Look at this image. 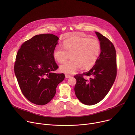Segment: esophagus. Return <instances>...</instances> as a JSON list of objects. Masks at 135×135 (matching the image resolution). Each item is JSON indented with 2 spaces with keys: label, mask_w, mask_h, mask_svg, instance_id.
<instances>
[{
  "label": "esophagus",
  "mask_w": 135,
  "mask_h": 135,
  "mask_svg": "<svg viewBox=\"0 0 135 135\" xmlns=\"http://www.w3.org/2000/svg\"><path fill=\"white\" fill-rule=\"evenodd\" d=\"M70 77H71V75H68V74H65V78L66 79H68V78H70Z\"/></svg>",
  "instance_id": "1"
}]
</instances>
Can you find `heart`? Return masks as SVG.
I'll list each match as a JSON object with an SVG mask.
<instances>
[{
    "instance_id": "obj_1",
    "label": "heart",
    "mask_w": 135,
    "mask_h": 135,
    "mask_svg": "<svg viewBox=\"0 0 135 135\" xmlns=\"http://www.w3.org/2000/svg\"><path fill=\"white\" fill-rule=\"evenodd\" d=\"M63 48L56 46L53 51L55 60L60 64L65 62L70 56L71 59L60 66V70L67 74H73L82 67L92 68L97 62L100 53L101 45L95 38H86L75 35L64 41Z\"/></svg>"
}]
</instances>
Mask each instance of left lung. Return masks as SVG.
I'll return each instance as SVG.
<instances>
[{
    "instance_id": "8db88e82",
    "label": "left lung",
    "mask_w": 135,
    "mask_h": 135,
    "mask_svg": "<svg viewBox=\"0 0 135 135\" xmlns=\"http://www.w3.org/2000/svg\"><path fill=\"white\" fill-rule=\"evenodd\" d=\"M101 45V52L97 62L89 71L74 76L76 80L74 90L76 96L83 104L93 105L102 100L111 89L117 76L116 51L113 43L95 31ZM83 74L90 77L86 80Z\"/></svg>"
}]
</instances>
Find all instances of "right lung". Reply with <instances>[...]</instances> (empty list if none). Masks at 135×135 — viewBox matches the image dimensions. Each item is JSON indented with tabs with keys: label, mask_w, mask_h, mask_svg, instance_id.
<instances>
[{
	"label": "right lung",
	"mask_w": 135,
	"mask_h": 135,
	"mask_svg": "<svg viewBox=\"0 0 135 135\" xmlns=\"http://www.w3.org/2000/svg\"><path fill=\"white\" fill-rule=\"evenodd\" d=\"M59 38L51 33L33 36L18 50L14 72L25 97L38 105L49 103L56 93V88L65 79L64 74L53 73L58 68L53 51Z\"/></svg>",
	"instance_id": "add662e5"
}]
</instances>
